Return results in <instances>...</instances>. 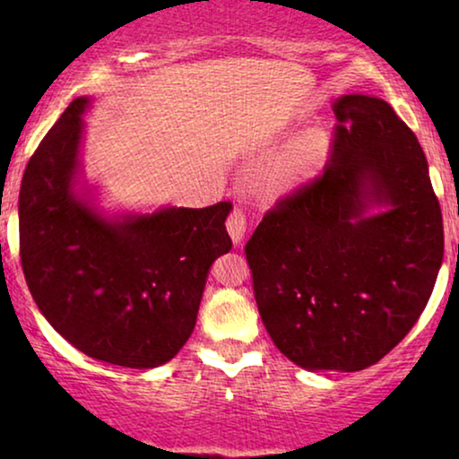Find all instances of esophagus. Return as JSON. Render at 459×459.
I'll return each instance as SVG.
<instances>
[{
  "instance_id": "obj_1",
  "label": "esophagus",
  "mask_w": 459,
  "mask_h": 459,
  "mask_svg": "<svg viewBox=\"0 0 459 459\" xmlns=\"http://www.w3.org/2000/svg\"><path fill=\"white\" fill-rule=\"evenodd\" d=\"M228 231L234 244H240L244 240V234H247V212L238 209V206L231 211V215L228 219Z\"/></svg>"
}]
</instances>
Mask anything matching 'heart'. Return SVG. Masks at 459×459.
Wrapping results in <instances>:
<instances>
[{
  "label": "heart",
  "mask_w": 459,
  "mask_h": 459,
  "mask_svg": "<svg viewBox=\"0 0 459 459\" xmlns=\"http://www.w3.org/2000/svg\"><path fill=\"white\" fill-rule=\"evenodd\" d=\"M328 150V137L322 131H311V134L299 137L269 162L263 171V186L267 190H284L300 179L311 178L324 165Z\"/></svg>",
  "instance_id": "obj_1"
}]
</instances>
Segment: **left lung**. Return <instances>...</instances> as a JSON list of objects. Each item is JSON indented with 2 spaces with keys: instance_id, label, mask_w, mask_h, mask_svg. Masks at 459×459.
Returning <instances> with one entry per match:
<instances>
[{
  "instance_id": "obj_1",
  "label": "left lung",
  "mask_w": 459,
  "mask_h": 459,
  "mask_svg": "<svg viewBox=\"0 0 459 459\" xmlns=\"http://www.w3.org/2000/svg\"><path fill=\"white\" fill-rule=\"evenodd\" d=\"M334 115L324 173L267 211L244 253L275 347L305 369L359 372L422 316L443 217L422 146L391 104L353 93ZM374 204L387 211L368 216Z\"/></svg>"
}]
</instances>
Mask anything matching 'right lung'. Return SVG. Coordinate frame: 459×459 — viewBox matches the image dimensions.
I'll return each mask as SVG.
<instances>
[{"instance_id": "right-lung-1", "label": "right lung", "mask_w": 459, "mask_h": 459, "mask_svg": "<svg viewBox=\"0 0 459 459\" xmlns=\"http://www.w3.org/2000/svg\"><path fill=\"white\" fill-rule=\"evenodd\" d=\"M90 100L77 98L22 175L18 230L24 280L54 330L81 353L146 369L190 338L209 269L230 253L231 203L106 219L74 192Z\"/></svg>"}]
</instances>
